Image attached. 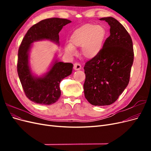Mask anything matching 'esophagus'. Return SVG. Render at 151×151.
<instances>
[{"instance_id":"obj_1","label":"esophagus","mask_w":151,"mask_h":151,"mask_svg":"<svg viewBox=\"0 0 151 151\" xmlns=\"http://www.w3.org/2000/svg\"><path fill=\"white\" fill-rule=\"evenodd\" d=\"M74 69L75 70H79L81 69V65L78 63H75L74 65Z\"/></svg>"}]
</instances>
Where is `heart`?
Segmentation results:
<instances>
[{"label": "heart", "instance_id": "b5f03b06", "mask_svg": "<svg viewBox=\"0 0 151 151\" xmlns=\"http://www.w3.org/2000/svg\"><path fill=\"white\" fill-rule=\"evenodd\" d=\"M106 30L101 25L87 23L76 29L70 36V44L65 46V52L74 55L76 47H81V54L87 59H93L101 52Z\"/></svg>", "mask_w": 151, "mask_h": 151}]
</instances>
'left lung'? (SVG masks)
I'll return each instance as SVG.
<instances>
[{
    "mask_svg": "<svg viewBox=\"0 0 151 151\" xmlns=\"http://www.w3.org/2000/svg\"><path fill=\"white\" fill-rule=\"evenodd\" d=\"M110 26V35L101 52L86 63L84 96L94 106L115 102L129 84L134 62L133 43L124 27L112 17H103Z\"/></svg>",
    "mask_w": 151,
    "mask_h": 151,
    "instance_id": "8db88e82",
    "label": "left lung"
}]
</instances>
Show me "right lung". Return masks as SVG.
<instances>
[{
	"mask_svg": "<svg viewBox=\"0 0 151 151\" xmlns=\"http://www.w3.org/2000/svg\"><path fill=\"white\" fill-rule=\"evenodd\" d=\"M71 21L62 18H50L40 21L29 28L22 40L18 51L17 73L26 97L35 103L50 105L60 98V83L72 74L73 64L58 61L55 58L48 70L38 76L31 70L29 52L32 44L42 40H49L60 45L59 32Z\"/></svg>",
	"mask_w": 151,
	"mask_h": 151,
	"instance_id": "1",
	"label": "right lung"
}]
</instances>
